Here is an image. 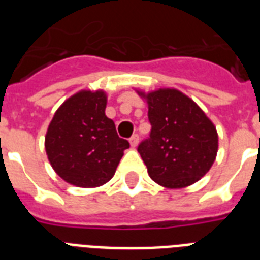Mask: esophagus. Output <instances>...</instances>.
<instances>
[{
	"label": "esophagus",
	"instance_id": "34e87169",
	"mask_svg": "<svg viewBox=\"0 0 260 260\" xmlns=\"http://www.w3.org/2000/svg\"><path fill=\"white\" fill-rule=\"evenodd\" d=\"M129 143H131V146L134 147H136L139 144V135L138 134H135V135H132V136H131V139H129Z\"/></svg>",
	"mask_w": 260,
	"mask_h": 260
}]
</instances>
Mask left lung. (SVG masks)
I'll use <instances>...</instances> for the list:
<instances>
[{"label":"left lung","mask_w":260,"mask_h":260,"mask_svg":"<svg viewBox=\"0 0 260 260\" xmlns=\"http://www.w3.org/2000/svg\"><path fill=\"white\" fill-rule=\"evenodd\" d=\"M150 136L138 146L150 177L171 189L204 177L217 154L216 128L194 101L174 89L146 95Z\"/></svg>","instance_id":"obj_1"}]
</instances>
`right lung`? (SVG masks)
Segmentation results:
<instances>
[{"label":"right lung","instance_id":"1","mask_svg":"<svg viewBox=\"0 0 260 260\" xmlns=\"http://www.w3.org/2000/svg\"><path fill=\"white\" fill-rule=\"evenodd\" d=\"M104 91H81L55 113L46 136L51 166L60 178L81 187H95L114 175L129 143L105 116Z\"/></svg>","mask_w":260,"mask_h":260}]
</instances>
